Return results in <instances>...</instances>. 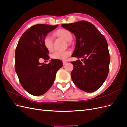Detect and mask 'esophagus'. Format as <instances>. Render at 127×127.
Returning a JSON list of instances; mask_svg holds the SVG:
<instances>
[{"instance_id": "1", "label": "esophagus", "mask_w": 127, "mask_h": 127, "mask_svg": "<svg viewBox=\"0 0 127 127\" xmlns=\"http://www.w3.org/2000/svg\"><path fill=\"white\" fill-rule=\"evenodd\" d=\"M67 63H68V61H63V65H64V64H66Z\"/></svg>"}]
</instances>
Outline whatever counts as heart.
<instances>
[{"label": "heart", "mask_w": 127, "mask_h": 127, "mask_svg": "<svg viewBox=\"0 0 127 127\" xmlns=\"http://www.w3.org/2000/svg\"><path fill=\"white\" fill-rule=\"evenodd\" d=\"M55 34L57 36L62 37L63 39L68 42L71 41L72 39L71 33L66 29H61L57 30L55 33ZM43 44L45 48L48 51H52L53 45V40L52 36L49 34L46 35L43 40ZM70 55V52L69 51H57L53 53L52 57V58L55 59L64 60Z\"/></svg>", "instance_id": "heart-1"}]
</instances>
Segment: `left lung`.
<instances>
[{"label": "left lung", "instance_id": "8db88e82", "mask_svg": "<svg viewBox=\"0 0 127 127\" xmlns=\"http://www.w3.org/2000/svg\"><path fill=\"white\" fill-rule=\"evenodd\" d=\"M76 36V45L72 57L83 58L71 62L73 82L86 92L98 90L109 74L110 55L105 37L91 23L82 21L61 25Z\"/></svg>", "mask_w": 127, "mask_h": 127}]
</instances>
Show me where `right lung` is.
Listing matches in <instances>:
<instances>
[{"label":"right lung","mask_w":127,"mask_h":127,"mask_svg":"<svg viewBox=\"0 0 127 127\" xmlns=\"http://www.w3.org/2000/svg\"><path fill=\"white\" fill-rule=\"evenodd\" d=\"M58 25L37 24L27 30L18 41L15 51V69L20 83L30 94L40 96L47 92L54 82L57 71L62 67L60 60L51 59L48 64L39 59H49V51L43 40Z\"/></svg>","instance_id":"add662e5"}]
</instances>
